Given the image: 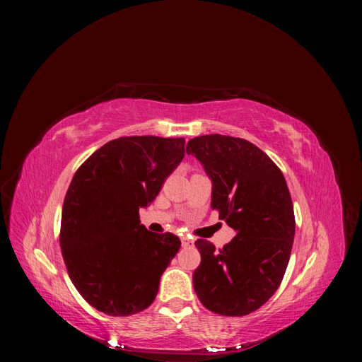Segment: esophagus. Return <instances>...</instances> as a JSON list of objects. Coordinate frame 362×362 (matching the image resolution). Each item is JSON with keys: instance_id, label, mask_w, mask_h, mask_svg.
I'll return each mask as SVG.
<instances>
[{"instance_id": "1", "label": "esophagus", "mask_w": 362, "mask_h": 362, "mask_svg": "<svg viewBox=\"0 0 362 362\" xmlns=\"http://www.w3.org/2000/svg\"><path fill=\"white\" fill-rule=\"evenodd\" d=\"M181 245H182V247H192V246H193V242H192V240H190L189 237L182 235V237H181Z\"/></svg>"}]
</instances>
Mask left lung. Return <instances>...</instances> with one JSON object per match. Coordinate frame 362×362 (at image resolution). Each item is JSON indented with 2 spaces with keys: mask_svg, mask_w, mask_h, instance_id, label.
<instances>
[{
  "mask_svg": "<svg viewBox=\"0 0 362 362\" xmlns=\"http://www.w3.org/2000/svg\"><path fill=\"white\" fill-rule=\"evenodd\" d=\"M187 154L202 163L213 181L211 208L235 231L222 249L196 240L201 264L193 273L194 291L216 314L247 315L275 294L288 266L296 222L286 178L245 139L194 137Z\"/></svg>",
  "mask_w": 362,
  "mask_h": 362,
  "instance_id": "1",
  "label": "left lung"
}]
</instances>
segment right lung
I'll use <instances>...</instances> for the list:
<instances>
[{"label":"right lung","mask_w":362,"mask_h":362,"mask_svg":"<svg viewBox=\"0 0 362 362\" xmlns=\"http://www.w3.org/2000/svg\"><path fill=\"white\" fill-rule=\"evenodd\" d=\"M185 140L131 136L110 140L75 172L64 196L60 247L68 275L93 308L124 317L146 310L180 238L140 225L184 158Z\"/></svg>","instance_id":"right-lung-1"}]
</instances>
